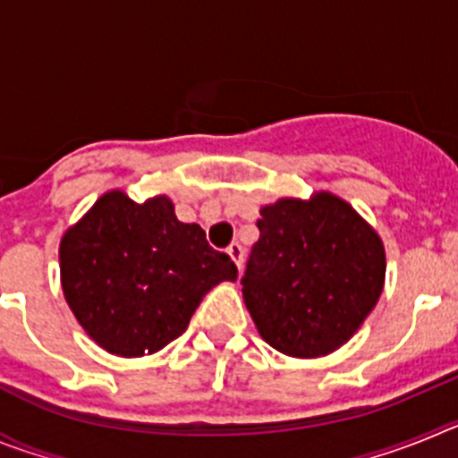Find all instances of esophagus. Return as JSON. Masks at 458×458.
Wrapping results in <instances>:
<instances>
[{"mask_svg":"<svg viewBox=\"0 0 458 458\" xmlns=\"http://www.w3.org/2000/svg\"><path fill=\"white\" fill-rule=\"evenodd\" d=\"M226 252H229V257L233 259V264H236V266H238V270H241V268H242V261H245V250H242L241 242L233 241L232 245H229V248H226Z\"/></svg>","mask_w":458,"mask_h":458,"instance_id":"34e87169","label":"esophagus"}]
</instances>
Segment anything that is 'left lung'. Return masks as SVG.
Returning a JSON list of instances; mask_svg holds the SVG:
<instances>
[{
    "instance_id": "left-lung-1",
    "label": "left lung",
    "mask_w": 458,
    "mask_h": 458,
    "mask_svg": "<svg viewBox=\"0 0 458 458\" xmlns=\"http://www.w3.org/2000/svg\"><path fill=\"white\" fill-rule=\"evenodd\" d=\"M242 298L259 333L293 358H318L349 342L383 291L378 233L330 192L261 208Z\"/></svg>"
}]
</instances>
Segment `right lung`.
I'll return each mask as SVG.
<instances>
[{"label":"right lung","instance_id":"1","mask_svg":"<svg viewBox=\"0 0 458 458\" xmlns=\"http://www.w3.org/2000/svg\"><path fill=\"white\" fill-rule=\"evenodd\" d=\"M62 286L80 326L123 358L156 353L185 333L201 298L236 279L232 257L199 225L176 220L167 197L135 204L103 194L59 248Z\"/></svg>","mask_w":458,"mask_h":458}]
</instances>
